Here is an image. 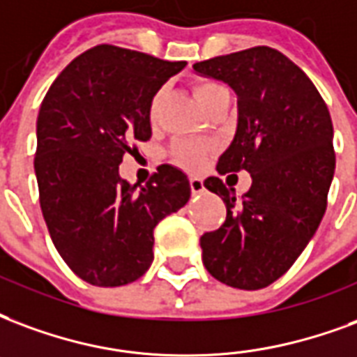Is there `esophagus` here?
Segmentation results:
<instances>
[{
  "mask_svg": "<svg viewBox=\"0 0 357 357\" xmlns=\"http://www.w3.org/2000/svg\"><path fill=\"white\" fill-rule=\"evenodd\" d=\"M189 185H191L192 195H199V192L204 191V181L200 178H191L189 179Z\"/></svg>",
  "mask_w": 357,
  "mask_h": 357,
  "instance_id": "esophagus-1",
  "label": "esophagus"
}]
</instances>
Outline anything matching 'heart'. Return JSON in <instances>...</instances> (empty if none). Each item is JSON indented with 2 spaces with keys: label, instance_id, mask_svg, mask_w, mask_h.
Returning <instances> with one entry per match:
<instances>
[{
  "label": "heart",
  "instance_id": "b5f03b06",
  "mask_svg": "<svg viewBox=\"0 0 357 357\" xmlns=\"http://www.w3.org/2000/svg\"><path fill=\"white\" fill-rule=\"evenodd\" d=\"M227 89L223 84L215 83V81H199L195 84V96L199 98V102L204 105L206 109L218 100L219 94H223ZM158 104H160V94H155L149 104V115L151 119H157L158 113ZM212 153V145L200 142V139H181L176 142L172 147V160L181 168L187 170H197L200 166L204 165L208 157Z\"/></svg>",
  "mask_w": 357,
  "mask_h": 357
}]
</instances>
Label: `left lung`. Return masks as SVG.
Segmentation results:
<instances>
[{"instance_id": "1", "label": "left lung", "mask_w": 357, "mask_h": 357, "mask_svg": "<svg viewBox=\"0 0 357 357\" xmlns=\"http://www.w3.org/2000/svg\"><path fill=\"white\" fill-rule=\"evenodd\" d=\"M192 68L225 81L238 96L236 134L218 172L252 174L240 200L219 178L204 181L223 199L227 218L200 236L202 263L227 286L261 289L289 271L326 213L335 174L331 115L305 71L271 47Z\"/></svg>"}]
</instances>
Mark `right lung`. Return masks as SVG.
Returning <instances> with one entry per match:
<instances>
[{"mask_svg": "<svg viewBox=\"0 0 357 357\" xmlns=\"http://www.w3.org/2000/svg\"><path fill=\"white\" fill-rule=\"evenodd\" d=\"M185 62L115 45L66 66L38 115L39 204L52 244L79 278L126 286L153 261V231L191 197L181 170L160 165L138 189L119 178L123 157L151 138L149 104Z\"/></svg>", "mask_w": 357, "mask_h": 357, "instance_id": "add662e5", "label": "right lung"}]
</instances>
